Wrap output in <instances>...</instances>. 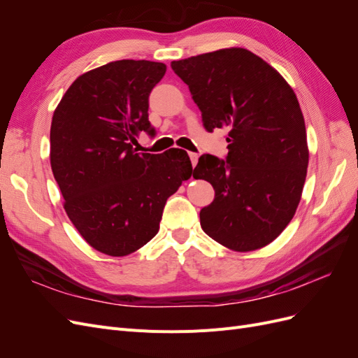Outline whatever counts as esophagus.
Listing matches in <instances>:
<instances>
[{
    "label": "esophagus",
    "mask_w": 358,
    "mask_h": 358,
    "mask_svg": "<svg viewBox=\"0 0 358 358\" xmlns=\"http://www.w3.org/2000/svg\"><path fill=\"white\" fill-rule=\"evenodd\" d=\"M188 155H189V159H191V164H192V167H196V166H197V162H199V155H197L196 152H188Z\"/></svg>",
    "instance_id": "obj_1"
}]
</instances>
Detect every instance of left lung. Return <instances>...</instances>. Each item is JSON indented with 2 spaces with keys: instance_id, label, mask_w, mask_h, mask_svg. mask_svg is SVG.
<instances>
[{
  "instance_id": "obj_1",
  "label": "left lung",
  "mask_w": 358,
  "mask_h": 358,
  "mask_svg": "<svg viewBox=\"0 0 358 358\" xmlns=\"http://www.w3.org/2000/svg\"><path fill=\"white\" fill-rule=\"evenodd\" d=\"M203 125L229 129V154L199 158L192 176L212 183L200 210L203 231L237 252L259 249L285 230L300 203L309 150L305 119L291 86L242 48L173 61Z\"/></svg>"
}]
</instances>
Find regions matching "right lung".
Instances as JSON below:
<instances>
[{
  "label": "right lung",
  "mask_w": 358,
  "mask_h": 358,
  "mask_svg": "<svg viewBox=\"0 0 358 358\" xmlns=\"http://www.w3.org/2000/svg\"><path fill=\"white\" fill-rule=\"evenodd\" d=\"M166 64L121 59L79 76L53 112L50 166L70 221L94 249L124 257L159 230L167 199L191 178L182 149L136 154L155 136L149 94Z\"/></svg>",
  "instance_id": "1"
}]
</instances>
